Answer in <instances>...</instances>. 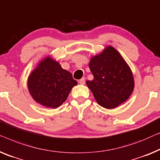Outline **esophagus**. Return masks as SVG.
<instances>
[{
  "label": "esophagus",
  "instance_id": "esophagus-1",
  "mask_svg": "<svg viewBox=\"0 0 160 160\" xmlns=\"http://www.w3.org/2000/svg\"><path fill=\"white\" fill-rule=\"evenodd\" d=\"M79 82H80V85H84V84H85V78H82V79H80V80H79Z\"/></svg>",
  "mask_w": 160,
  "mask_h": 160
}]
</instances>
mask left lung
Segmentation results:
<instances>
[{
    "mask_svg": "<svg viewBox=\"0 0 160 160\" xmlns=\"http://www.w3.org/2000/svg\"><path fill=\"white\" fill-rule=\"evenodd\" d=\"M89 68L94 79L86 81L98 104L113 109L125 102L134 89L132 71L124 58L111 46L91 58Z\"/></svg>",
    "mask_w": 160,
    "mask_h": 160,
    "instance_id": "obj_1",
    "label": "left lung"
}]
</instances>
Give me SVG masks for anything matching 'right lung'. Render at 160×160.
Here are the masks:
<instances>
[{
    "label": "right lung",
    "mask_w": 160,
    "mask_h": 160,
    "mask_svg": "<svg viewBox=\"0 0 160 160\" xmlns=\"http://www.w3.org/2000/svg\"><path fill=\"white\" fill-rule=\"evenodd\" d=\"M78 82L57 61L47 57L29 76L28 90L36 102L55 109L62 104Z\"/></svg>",
    "instance_id": "add662e5"
}]
</instances>
